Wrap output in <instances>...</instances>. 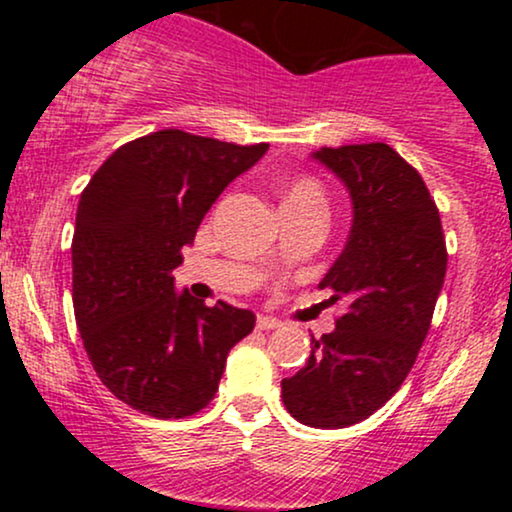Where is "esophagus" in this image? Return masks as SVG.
<instances>
[{
    "instance_id": "1",
    "label": "esophagus",
    "mask_w": 512,
    "mask_h": 512,
    "mask_svg": "<svg viewBox=\"0 0 512 512\" xmlns=\"http://www.w3.org/2000/svg\"><path fill=\"white\" fill-rule=\"evenodd\" d=\"M276 327H281V322L276 320V317H267V315L257 317V330H276Z\"/></svg>"
}]
</instances>
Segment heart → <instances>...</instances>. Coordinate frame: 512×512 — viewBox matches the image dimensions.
I'll return each mask as SVG.
<instances>
[{
	"mask_svg": "<svg viewBox=\"0 0 512 512\" xmlns=\"http://www.w3.org/2000/svg\"><path fill=\"white\" fill-rule=\"evenodd\" d=\"M322 202V187L313 178H298L293 180L286 190L284 202Z\"/></svg>",
	"mask_w": 512,
	"mask_h": 512,
	"instance_id": "heart-1",
	"label": "heart"
}]
</instances>
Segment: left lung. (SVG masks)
I'll use <instances>...</instances> for the list:
<instances>
[{"instance_id": "left-lung-1", "label": "left lung", "mask_w": 512, "mask_h": 512, "mask_svg": "<svg viewBox=\"0 0 512 512\" xmlns=\"http://www.w3.org/2000/svg\"><path fill=\"white\" fill-rule=\"evenodd\" d=\"M349 187L354 226L320 289L344 301L337 330L313 337L308 363L281 380L293 419L346 428L375 414L414 366L448 269L443 223L424 178L383 142L315 154Z\"/></svg>"}]
</instances>
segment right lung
Segmentation results:
<instances>
[{
  "mask_svg": "<svg viewBox=\"0 0 512 512\" xmlns=\"http://www.w3.org/2000/svg\"><path fill=\"white\" fill-rule=\"evenodd\" d=\"M267 149L161 129L115 149L81 192L76 327L101 383L142 414L185 419L207 407L228 351L255 327L250 310L178 296L173 269L216 197Z\"/></svg>",
  "mask_w": 512,
  "mask_h": 512,
  "instance_id": "right-lung-1",
  "label": "right lung"
}]
</instances>
